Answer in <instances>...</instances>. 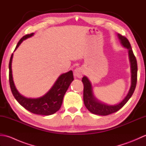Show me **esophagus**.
<instances>
[{"label": "esophagus", "instance_id": "obj_1", "mask_svg": "<svg viewBox=\"0 0 146 146\" xmlns=\"http://www.w3.org/2000/svg\"><path fill=\"white\" fill-rule=\"evenodd\" d=\"M74 76L76 78H81L83 76V69L82 68H76V69L74 70Z\"/></svg>", "mask_w": 146, "mask_h": 146}]
</instances>
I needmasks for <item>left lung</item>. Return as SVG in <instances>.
I'll list each match as a JSON object with an SVG mask.
<instances>
[{"label":"left lung","instance_id":"8db88e82","mask_svg":"<svg viewBox=\"0 0 146 146\" xmlns=\"http://www.w3.org/2000/svg\"><path fill=\"white\" fill-rule=\"evenodd\" d=\"M118 38L120 40V42L123 47L128 49V54L130 63H131V85L129 89L127 95L126 97L121 101L119 104L113 105H107L99 101L96 98L93 92L92 86L90 82L87 77L84 76L82 78V82L84 85L83 88V101L86 108L91 113L99 115H108L116 112L123 107L128 100L132 97L134 93L136 83H137V60L132 51L131 44L129 40L125 37L122 36L120 34H117Z\"/></svg>","mask_w":146,"mask_h":146}]
</instances>
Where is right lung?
Instances as JSON below:
<instances>
[{
	"label": "right lung",
	"mask_w": 146,
	"mask_h": 146,
	"mask_svg": "<svg viewBox=\"0 0 146 146\" xmlns=\"http://www.w3.org/2000/svg\"><path fill=\"white\" fill-rule=\"evenodd\" d=\"M33 35L34 33H31L23 36L18 42L14 51L24 40L31 38ZM12 58L13 53L11 55L9 64V83L12 94L19 104L31 112L42 115H50L60 110L65 93L74 80L73 71L70 70L67 73L61 74L51 89L42 97L37 98H26L20 94L15 86L12 73Z\"/></svg>",
	"instance_id": "obj_1"
}]
</instances>
